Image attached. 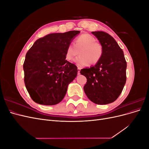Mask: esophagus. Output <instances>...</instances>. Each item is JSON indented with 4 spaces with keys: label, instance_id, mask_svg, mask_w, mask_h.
I'll return each mask as SVG.
<instances>
[{
    "label": "esophagus",
    "instance_id": "34e87169",
    "mask_svg": "<svg viewBox=\"0 0 149 149\" xmlns=\"http://www.w3.org/2000/svg\"><path fill=\"white\" fill-rule=\"evenodd\" d=\"M80 71H81L80 68H78V74H80Z\"/></svg>",
    "mask_w": 149,
    "mask_h": 149
}]
</instances>
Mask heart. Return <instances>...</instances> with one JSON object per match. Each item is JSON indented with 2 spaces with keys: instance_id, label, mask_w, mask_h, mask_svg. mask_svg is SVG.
I'll use <instances>...</instances> for the list:
<instances>
[{
  "instance_id": "b5f03b06",
  "label": "heart",
  "mask_w": 149,
  "mask_h": 149,
  "mask_svg": "<svg viewBox=\"0 0 149 149\" xmlns=\"http://www.w3.org/2000/svg\"><path fill=\"white\" fill-rule=\"evenodd\" d=\"M96 38L88 33L81 35L76 38L74 43H70L65 52V58L67 61H71L74 57L79 54L74 62L79 67L88 64L94 65L101 59L103 55V47Z\"/></svg>"
}]
</instances>
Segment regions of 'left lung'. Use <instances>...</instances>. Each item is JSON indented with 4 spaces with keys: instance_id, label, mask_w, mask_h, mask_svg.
<instances>
[{
    "instance_id": "left-lung-1",
    "label": "left lung",
    "mask_w": 149,
    "mask_h": 149,
    "mask_svg": "<svg viewBox=\"0 0 149 149\" xmlns=\"http://www.w3.org/2000/svg\"><path fill=\"white\" fill-rule=\"evenodd\" d=\"M103 47L101 60L89 68L81 70L87 79L84 86L89 100L107 104L118 98L126 82L127 63L124 53L114 38L102 31H93Z\"/></svg>"
}]
</instances>
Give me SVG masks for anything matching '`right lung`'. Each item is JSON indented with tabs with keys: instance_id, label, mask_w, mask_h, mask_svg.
<instances>
[{
	"instance_id": "right-lung-1",
	"label": "right lung",
	"mask_w": 149,
	"mask_h": 149,
	"mask_svg": "<svg viewBox=\"0 0 149 149\" xmlns=\"http://www.w3.org/2000/svg\"><path fill=\"white\" fill-rule=\"evenodd\" d=\"M78 30L48 34L38 39L25 56L24 82L33 101L52 106L61 102L68 86L76 77L77 67L66 60L67 47Z\"/></svg>"
}]
</instances>
